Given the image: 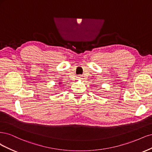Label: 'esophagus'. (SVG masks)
Masks as SVG:
<instances>
[{"mask_svg":"<svg viewBox=\"0 0 152 152\" xmlns=\"http://www.w3.org/2000/svg\"><path fill=\"white\" fill-rule=\"evenodd\" d=\"M77 77V80H81V76H78Z\"/></svg>","mask_w":152,"mask_h":152,"instance_id":"34e87169","label":"esophagus"}]
</instances>
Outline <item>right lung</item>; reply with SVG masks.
I'll use <instances>...</instances> for the list:
<instances>
[{
    "label": "right lung",
    "mask_w": 152,
    "mask_h": 152,
    "mask_svg": "<svg viewBox=\"0 0 152 152\" xmlns=\"http://www.w3.org/2000/svg\"><path fill=\"white\" fill-rule=\"evenodd\" d=\"M58 84H59V85H61V84H62V83H61V82H59V83H58Z\"/></svg>",
    "instance_id": "add662e5"
}]
</instances>
